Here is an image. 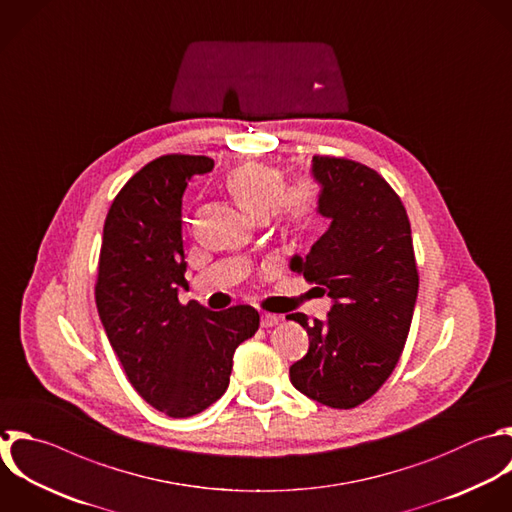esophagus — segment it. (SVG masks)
<instances>
[{"instance_id": "1", "label": "esophagus", "mask_w": 512, "mask_h": 512, "mask_svg": "<svg viewBox=\"0 0 512 512\" xmlns=\"http://www.w3.org/2000/svg\"><path fill=\"white\" fill-rule=\"evenodd\" d=\"M280 322V316H276V314H262L260 316V326L262 328H272V326H276Z\"/></svg>"}]
</instances>
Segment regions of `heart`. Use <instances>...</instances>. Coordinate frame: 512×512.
Wrapping results in <instances>:
<instances>
[{"label":"heart","instance_id":"1","mask_svg":"<svg viewBox=\"0 0 512 512\" xmlns=\"http://www.w3.org/2000/svg\"><path fill=\"white\" fill-rule=\"evenodd\" d=\"M226 186L250 216L268 218L272 214L286 230L310 226L320 212L322 188L312 174H300L284 182L280 168L246 162L228 174Z\"/></svg>","mask_w":512,"mask_h":512}]
</instances>
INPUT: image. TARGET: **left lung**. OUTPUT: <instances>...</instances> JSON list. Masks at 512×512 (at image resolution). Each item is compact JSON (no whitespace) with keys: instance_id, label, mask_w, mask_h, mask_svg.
Instances as JSON below:
<instances>
[{"instance_id":"8db88e82","label":"left lung","mask_w":512,"mask_h":512,"mask_svg":"<svg viewBox=\"0 0 512 512\" xmlns=\"http://www.w3.org/2000/svg\"><path fill=\"white\" fill-rule=\"evenodd\" d=\"M320 214L330 228L290 268L332 298L326 320L296 312L310 338L290 380L330 408H354L392 374L418 294L410 222L398 194L372 168L330 156L312 158Z\"/></svg>"}]
</instances>
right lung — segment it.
Instances as JSON below:
<instances>
[{
	"instance_id": "add662e5",
	"label": "right lung",
	"mask_w": 512,
	"mask_h": 512,
	"mask_svg": "<svg viewBox=\"0 0 512 512\" xmlns=\"http://www.w3.org/2000/svg\"><path fill=\"white\" fill-rule=\"evenodd\" d=\"M214 168L208 156L168 154L146 164L114 198L104 224L96 306L128 380L156 410L188 418L228 388L232 358L260 326L252 306L212 312L180 304L182 196Z\"/></svg>"
}]
</instances>
